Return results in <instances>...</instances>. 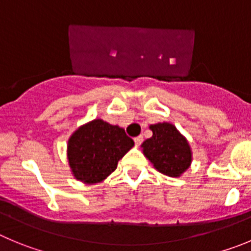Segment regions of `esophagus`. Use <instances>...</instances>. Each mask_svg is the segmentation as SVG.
<instances>
[{"mask_svg":"<svg viewBox=\"0 0 251 251\" xmlns=\"http://www.w3.org/2000/svg\"><path fill=\"white\" fill-rule=\"evenodd\" d=\"M133 141H135V144H136V145H141L142 141H144V137L137 136V137H135V139H133Z\"/></svg>","mask_w":251,"mask_h":251,"instance_id":"1","label":"esophagus"}]
</instances>
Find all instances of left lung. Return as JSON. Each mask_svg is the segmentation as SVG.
Wrapping results in <instances>:
<instances>
[{"label":"left lung","mask_w":251,"mask_h":251,"mask_svg":"<svg viewBox=\"0 0 251 251\" xmlns=\"http://www.w3.org/2000/svg\"><path fill=\"white\" fill-rule=\"evenodd\" d=\"M150 128L152 137L142 144L144 154L158 172L179 177L192 162V151L186 137L168 123L154 124Z\"/></svg>","instance_id":"8db88e82"}]
</instances>
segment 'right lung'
<instances>
[{
	"label": "right lung",
	"mask_w": 251,
	"mask_h": 251,
	"mask_svg": "<svg viewBox=\"0 0 251 251\" xmlns=\"http://www.w3.org/2000/svg\"><path fill=\"white\" fill-rule=\"evenodd\" d=\"M133 146V140L119 126L97 119L80 126L68 141V161L78 181L101 182Z\"/></svg>",
	"instance_id": "1"
}]
</instances>
